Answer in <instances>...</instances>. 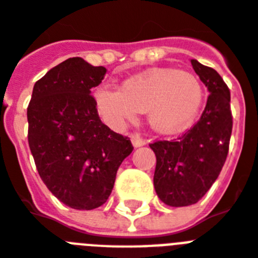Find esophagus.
Wrapping results in <instances>:
<instances>
[{"label": "esophagus", "mask_w": 258, "mask_h": 258, "mask_svg": "<svg viewBox=\"0 0 258 258\" xmlns=\"http://www.w3.org/2000/svg\"><path fill=\"white\" fill-rule=\"evenodd\" d=\"M131 142H133V146L135 147V148H138V147H142L146 144V140L143 139L140 135H138V134H134V135L131 136Z\"/></svg>", "instance_id": "1"}]
</instances>
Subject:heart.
<instances>
[{
	"label": "heart",
	"mask_w": 258,
	"mask_h": 258,
	"mask_svg": "<svg viewBox=\"0 0 258 258\" xmlns=\"http://www.w3.org/2000/svg\"><path fill=\"white\" fill-rule=\"evenodd\" d=\"M96 102L105 120L120 128L140 112L160 134H176L194 120L203 102L202 85L196 76L160 68L131 77L122 88L101 86Z\"/></svg>",
	"instance_id": "heart-1"
}]
</instances>
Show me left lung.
Segmentation results:
<instances>
[{"label":"left lung","mask_w":258,"mask_h":258,"mask_svg":"<svg viewBox=\"0 0 258 258\" xmlns=\"http://www.w3.org/2000/svg\"><path fill=\"white\" fill-rule=\"evenodd\" d=\"M191 66L210 93L202 115L177 139L149 144L156 155V194L172 207L194 205L209 191L226 162L232 133L227 84L215 69L194 59Z\"/></svg>","instance_id":"obj_1"}]
</instances>
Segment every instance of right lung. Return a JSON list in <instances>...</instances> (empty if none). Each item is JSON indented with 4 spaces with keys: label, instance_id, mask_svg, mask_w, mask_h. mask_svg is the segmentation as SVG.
I'll use <instances>...</instances> for the list:
<instances>
[{
    "label": "right lung",
    "instance_id": "add662e5",
    "mask_svg": "<svg viewBox=\"0 0 258 258\" xmlns=\"http://www.w3.org/2000/svg\"><path fill=\"white\" fill-rule=\"evenodd\" d=\"M105 75V67L71 57L35 82L27 107V138L39 176L60 202L76 210L102 206L134 149L127 136L99 119L90 90Z\"/></svg>",
    "mask_w": 258,
    "mask_h": 258
}]
</instances>
